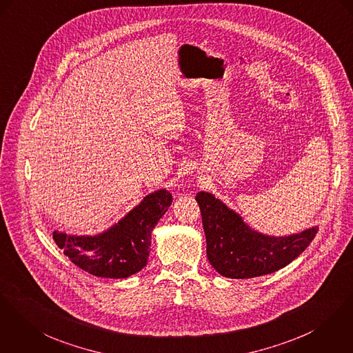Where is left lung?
Wrapping results in <instances>:
<instances>
[{
  "instance_id": "8db88e82",
  "label": "left lung",
  "mask_w": 353,
  "mask_h": 353,
  "mask_svg": "<svg viewBox=\"0 0 353 353\" xmlns=\"http://www.w3.org/2000/svg\"><path fill=\"white\" fill-rule=\"evenodd\" d=\"M194 199L201 211L208 261L227 278H254L288 266L319 231V227H313L290 236L262 235L244 224L242 217L214 194L199 192Z\"/></svg>"
}]
</instances>
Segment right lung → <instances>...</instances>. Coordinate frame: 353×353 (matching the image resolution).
<instances>
[{
    "label": "right lung",
    "mask_w": 353,
    "mask_h": 353,
    "mask_svg": "<svg viewBox=\"0 0 353 353\" xmlns=\"http://www.w3.org/2000/svg\"><path fill=\"white\" fill-rule=\"evenodd\" d=\"M170 204V193L157 190L148 194L106 232L97 236H71L54 231V242L84 272L102 278H128L146 266L152 231Z\"/></svg>",
    "instance_id": "obj_1"
}]
</instances>
